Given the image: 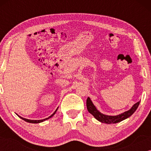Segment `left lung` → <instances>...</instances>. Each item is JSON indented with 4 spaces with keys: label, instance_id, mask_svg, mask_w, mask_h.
<instances>
[{
    "label": "left lung",
    "instance_id": "obj_1",
    "mask_svg": "<svg viewBox=\"0 0 151 151\" xmlns=\"http://www.w3.org/2000/svg\"><path fill=\"white\" fill-rule=\"evenodd\" d=\"M139 102L135 103L133 106L131 107V109L130 110L125 111L121 114H119L117 115H114V116H111V115H106L103 114V113H100L98 109H96V107L94 106V104H93L92 101L89 98H87L86 100V107H87V110L91 114L93 115L95 118L98 119L99 122L102 123H106V124H115L120 122L124 119L128 118L130 116H131L133 114L134 112L137 110L138 106L139 104Z\"/></svg>",
    "mask_w": 151,
    "mask_h": 151
}]
</instances>
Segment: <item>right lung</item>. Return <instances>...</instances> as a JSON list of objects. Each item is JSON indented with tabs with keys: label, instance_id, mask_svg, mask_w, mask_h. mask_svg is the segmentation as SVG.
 <instances>
[{
	"label": "right lung",
	"instance_id": "right-lung-1",
	"mask_svg": "<svg viewBox=\"0 0 151 151\" xmlns=\"http://www.w3.org/2000/svg\"><path fill=\"white\" fill-rule=\"evenodd\" d=\"M58 107L57 108V109L55 111V112L53 113L52 115H51V116H49V117H47V118H45V119H39V120H32V119H25V118H23V117H20V116H19V115H18V116H19L20 118H21L22 119H23V120H24L25 122H29V123H33V124H37V123H40V122H44V121H45V120H47V119H49L50 118V117H51L52 116H53V115H55V112H56L57 111V110H58Z\"/></svg>",
	"mask_w": 151,
	"mask_h": 151
}]
</instances>
